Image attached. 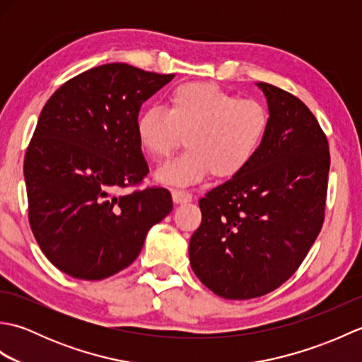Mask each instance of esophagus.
<instances>
[{
    "label": "esophagus",
    "mask_w": 362,
    "mask_h": 362,
    "mask_svg": "<svg viewBox=\"0 0 362 362\" xmlns=\"http://www.w3.org/2000/svg\"><path fill=\"white\" fill-rule=\"evenodd\" d=\"M173 199L175 204H187V202H191V199H193V196H191L188 191L185 189H173Z\"/></svg>",
    "instance_id": "34e87169"
}]
</instances>
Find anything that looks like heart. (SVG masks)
<instances>
[{"instance_id": "1", "label": "heart", "mask_w": 362, "mask_h": 362, "mask_svg": "<svg viewBox=\"0 0 362 362\" xmlns=\"http://www.w3.org/2000/svg\"><path fill=\"white\" fill-rule=\"evenodd\" d=\"M269 124V112L257 99L209 82H188L169 93L166 110L153 105L138 115L135 132L157 163L171 157L185 136L188 149L157 171L160 182L185 187L210 173L218 179L243 173L263 146Z\"/></svg>"}]
</instances>
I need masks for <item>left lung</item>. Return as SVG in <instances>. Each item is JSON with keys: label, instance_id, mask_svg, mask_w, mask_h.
Instances as JSON below:
<instances>
[{"label": "left lung", "instance_id": "obj_1", "mask_svg": "<svg viewBox=\"0 0 362 362\" xmlns=\"http://www.w3.org/2000/svg\"><path fill=\"white\" fill-rule=\"evenodd\" d=\"M271 124L243 173L199 201L189 240L197 279L224 298L266 296L292 276L325 219L329 151L316 117L298 98L258 82Z\"/></svg>", "mask_w": 362, "mask_h": 362}]
</instances>
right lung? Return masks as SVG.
Listing matches in <instances>:
<instances>
[{"label": "right lung", "mask_w": 362, "mask_h": 362, "mask_svg": "<svg viewBox=\"0 0 362 362\" xmlns=\"http://www.w3.org/2000/svg\"><path fill=\"white\" fill-rule=\"evenodd\" d=\"M173 78L95 66L54 91L38 117L25 156L29 226L45 257L74 279L132 264L173 210L166 188H138L149 166L135 132L141 104Z\"/></svg>", "instance_id": "obj_1"}]
</instances>
